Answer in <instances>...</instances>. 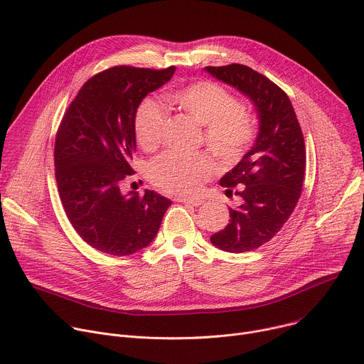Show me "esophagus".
<instances>
[{
	"instance_id": "obj_1",
	"label": "esophagus",
	"mask_w": 364,
	"mask_h": 364,
	"mask_svg": "<svg viewBox=\"0 0 364 364\" xmlns=\"http://www.w3.org/2000/svg\"><path fill=\"white\" fill-rule=\"evenodd\" d=\"M177 201L184 203V204H188V205H194V207H198L200 204H203V200H200V198H188V197L177 198Z\"/></svg>"
}]
</instances>
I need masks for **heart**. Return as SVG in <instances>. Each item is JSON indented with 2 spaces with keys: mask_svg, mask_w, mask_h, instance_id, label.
Returning <instances> with one entry per match:
<instances>
[{
  "mask_svg": "<svg viewBox=\"0 0 364 364\" xmlns=\"http://www.w3.org/2000/svg\"><path fill=\"white\" fill-rule=\"evenodd\" d=\"M171 102L183 112L203 125V141L218 157L235 161L255 139L252 117L240 108L239 100L223 86L210 80H200L174 90ZM168 112L163 103L145 99L135 115L138 144L152 151L161 144ZM215 173L209 155H183L166 152L148 166L151 183L174 196L196 194L203 181Z\"/></svg>",
  "mask_w": 364,
  "mask_h": 364,
  "instance_id": "heart-1",
  "label": "heart"
}]
</instances>
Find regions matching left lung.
Listing matches in <instances>:
<instances>
[{
  "instance_id": "obj_1",
  "label": "left lung",
  "mask_w": 364,
  "mask_h": 364,
  "mask_svg": "<svg viewBox=\"0 0 364 364\" xmlns=\"http://www.w3.org/2000/svg\"><path fill=\"white\" fill-rule=\"evenodd\" d=\"M205 70L245 93L259 117L252 149L220 178L226 196L235 194L240 203L229 207V225L210 240L232 253L255 250L282 229L299 200L306 163L304 135L288 95L267 76L239 63Z\"/></svg>"
}]
</instances>
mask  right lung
Masks as SVG:
<instances>
[{"label":"right lung","mask_w":364,"mask_h":364,"mask_svg":"<svg viewBox=\"0 0 364 364\" xmlns=\"http://www.w3.org/2000/svg\"><path fill=\"white\" fill-rule=\"evenodd\" d=\"M176 68L114 66L92 76L70 102L55 142V174L66 216L92 247L127 256L148 246L171 201L157 191L122 194L135 149L141 100Z\"/></svg>","instance_id":"right-lung-1"}]
</instances>
